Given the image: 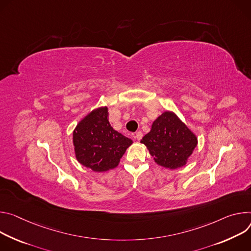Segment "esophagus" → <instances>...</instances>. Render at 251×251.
<instances>
[{"label":"esophagus","mask_w":251,"mask_h":251,"mask_svg":"<svg viewBox=\"0 0 251 251\" xmlns=\"http://www.w3.org/2000/svg\"><path fill=\"white\" fill-rule=\"evenodd\" d=\"M142 137H143V132H142V131H136V132H135V134H134V138H135V140L141 141Z\"/></svg>","instance_id":"esophagus-1"}]
</instances>
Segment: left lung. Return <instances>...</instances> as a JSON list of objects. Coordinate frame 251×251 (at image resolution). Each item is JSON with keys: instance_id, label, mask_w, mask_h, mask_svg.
Listing matches in <instances>:
<instances>
[{"instance_id": "left-lung-1", "label": "left lung", "mask_w": 251, "mask_h": 251, "mask_svg": "<svg viewBox=\"0 0 251 251\" xmlns=\"http://www.w3.org/2000/svg\"><path fill=\"white\" fill-rule=\"evenodd\" d=\"M154 161L165 169L185 165L198 145V137L173 111H164L152 124L141 141Z\"/></svg>"}]
</instances>
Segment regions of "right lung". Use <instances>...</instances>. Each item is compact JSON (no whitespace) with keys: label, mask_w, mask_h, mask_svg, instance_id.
Returning <instances> with one entry per match:
<instances>
[{"label":"right lung","mask_w":251,"mask_h":251,"mask_svg":"<svg viewBox=\"0 0 251 251\" xmlns=\"http://www.w3.org/2000/svg\"><path fill=\"white\" fill-rule=\"evenodd\" d=\"M73 143L77 161L94 172L102 173L117 168L132 141L113 128L107 107L102 106L77 124Z\"/></svg>","instance_id":"1"}]
</instances>
